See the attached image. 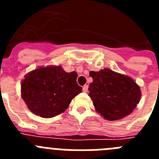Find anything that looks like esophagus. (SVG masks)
<instances>
[{
  "label": "esophagus",
  "mask_w": 159,
  "mask_h": 159,
  "mask_svg": "<svg viewBox=\"0 0 159 159\" xmlns=\"http://www.w3.org/2000/svg\"><path fill=\"white\" fill-rule=\"evenodd\" d=\"M88 85H84L83 87V92H88Z\"/></svg>",
  "instance_id": "34e87169"
}]
</instances>
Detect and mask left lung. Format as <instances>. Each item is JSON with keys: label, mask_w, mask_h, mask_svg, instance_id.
<instances>
[{"label": "left lung", "mask_w": 159, "mask_h": 159, "mask_svg": "<svg viewBox=\"0 0 159 159\" xmlns=\"http://www.w3.org/2000/svg\"><path fill=\"white\" fill-rule=\"evenodd\" d=\"M89 96L95 110L107 120L123 119L132 113L141 99L137 84L127 75L108 68L91 71Z\"/></svg>", "instance_id": "obj_1"}]
</instances>
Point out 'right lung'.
Instances as JSON below:
<instances>
[{"mask_svg": "<svg viewBox=\"0 0 159 159\" xmlns=\"http://www.w3.org/2000/svg\"><path fill=\"white\" fill-rule=\"evenodd\" d=\"M75 71L60 66L39 67L28 73L21 83V97L32 113L52 118L63 113L71 99L82 92Z\"/></svg>", "mask_w": 159, "mask_h": 159, "instance_id": "1", "label": "right lung"}]
</instances>
